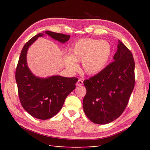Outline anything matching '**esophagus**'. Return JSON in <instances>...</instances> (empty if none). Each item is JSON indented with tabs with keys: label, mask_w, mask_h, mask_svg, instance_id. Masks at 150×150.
Returning a JSON list of instances; mask_svg holds the SVG:
<instances>
[{
	"label": "esophagus",
	"mask_w": 150,
	"mask_h": 150,
	"mask_svg": "<svg viewBox=\"0 0 150 150\" xmlns=\"http://www.w3.org/2000/svg\"><path fill=\"white\" fill-rule=\"evenodd\" d=\"M82 84H83V81H82L81 79H79L77 83H76V86H81Z\"/></svg>",
	"instance_id": "obj_1"
}]
</instances>
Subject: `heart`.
<instances>
[{
	"label": "heart",
	"instance_id": "b5f03b06",
	"mask_svg": "<svg viewBox=\"0 0 150 150\" xmlns=\"http://www.w3.org/2000/svg\"><path fill=\"white\" fill-rule=\"evenodd\" d=\"M111 50V44L106 40L81 39L73 47L71 55H65L64 62L67 68L71 71L77 69V62H82V69L87 75H96L106 66Z\"/></svg>",
	"mask_w": 150,
	"mask_h": 150
}]
</instances>
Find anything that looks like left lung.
<instances>
[{"instance_id":"8db88e82","label":"left lung","mask_w":150,"mask_h":150,"mask_svg":"<svg viewBox=\"0 0 150 150\" xmlns=\"http://www.w3.org/2000/svg\"><path fill=\"white\" fill-rule=\"evenodd\" d=\"M114 61L96 75L84 81L86 115L98 124L119 117L128 103L135 86V62L130 50L119 40Z\"/></svg>"}]
</instances>
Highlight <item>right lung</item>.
Here are the masks:
<instances>
[{"mask_svg": "<svg viewBox=\"0 0 150 150\" xmlns=\"http://www.w3.org/2000/svg\"><path fill=\"white\" fill-rule=\"evenodd\" d=\"M46 34L61 43H65L70 35L46 31ZM40 33L28 40L22 50L15 72L19 99L24 109L37 119L46 120L59 112L66 98L75 88L76 77L67 78L53 75L40 78L33 75L27 64L28 48L38 38L44 36Z\"/></svg>", "mask_w": 150, "mask_h": 150, "instance_id": "add662e5", "label": "right lung"}]
</instances>
